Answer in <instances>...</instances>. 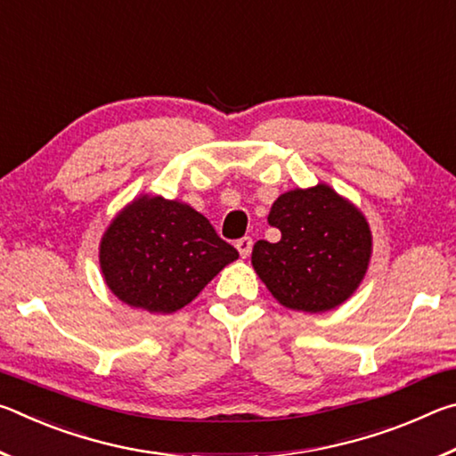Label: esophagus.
Here are the masks:
<instances>
[{"label": "esophagus", "mask_w": 456, "mask_h": 456, "mask_svg": "<svg viewBox=\"0 0 456 456\" xmlns=\"http://www.w3.org/2000/svg\"><path fill=\"white\" fill-rule=\"evenodd\" d=\"M251 247H253V239H251V237H241V239H239V241H237L239 256H241V257H249Z\"/></svg>", "instance_id": "obj_1"}]
</instances>
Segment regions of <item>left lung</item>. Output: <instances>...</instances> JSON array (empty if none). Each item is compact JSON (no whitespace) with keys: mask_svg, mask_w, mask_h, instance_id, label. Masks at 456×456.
Segmentation results:
<instances>
[{"mask_svg":"<svg viewBox=\"0 0 456 456\" xmlns=\"http://www.w3.org/2000/svg\"><path fill=\"white\" fill-rule=\"evenodd\" d=\"M267 221L281 239L253 245L251 264L281 305L320 314L358 289L372 256V233L350 200L320 183L277 197Z\"/></svg>","mask_w":456,"mask_h":456,"instance_id":"1","label":"left lung"}]
</instances>
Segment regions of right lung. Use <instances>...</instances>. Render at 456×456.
Wrapping results in <instances>:
<instances>
[{
	"label": "right lung",
	"mask_w": 456,
	"mask_h": 456,
	"mask_svg": "<svg viewBox=\"0 0 456 456\" xmlns=\"http://www.w3.org/2000/svg\"><path fill=\"white\" fill-rule=\"evenodd\" d=\"M233 245L192 207L142 195L125 207L100 241V267L122 302L151 314H173L235 261Z\"/></svg>",
	"instance_id": "obj_1"
}]
</instances>
